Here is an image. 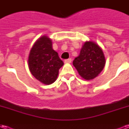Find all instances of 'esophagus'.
Returning <instances> with one entry per match:
<instances>
[{"label": "esophagus", "instance_id": "1", "mask_svg": "<svg viewBox=\"0 0 129 129\" xmlns=\"http://www.w3.org/2000/svg\"><path fill=\"white\" fill-rule=\"evenodd\" d=\"M71 61H72V59H68L64 60L65 63H71Z\"/></svg>", "mask_w": 129, "mask_h": 129}]
</instances>
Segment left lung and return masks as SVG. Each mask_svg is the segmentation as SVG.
Listing matches in <instances>:
<instances>
[{
    "label": "left lung",
    "mask_w": 129,
    "mask_h": 129,
    "mask_svg": "<svg viewBox=\"0 0 129 129\" xmlns=\"http://www.w3.org/2000/svg\"><path fill=\"white\" fill-rule=\"evenodd\" d=\"M73 63L82 78L91 80L102 71L106 59L102 48L96 43L86 41Z\"/></svg>",
    "instance_id": "8db88e82"
}]
</instances>
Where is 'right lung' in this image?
I'll return each instance as SVG.
<instances>
[{
    "label": "right lung",
    "instance_id": "add662e5",
    "mask_svg": "<svg viewBox=\"0 0 129 129\" xmlns=\"http://www.w3.org/2000/svg\"><path fill=\"white\" fill-rule=\"evenodd\" d=\"M63 62L52 48V40L42 36L32 46L28 57L29 71L37 80L46 85L56 81Z\"/></svg>",
    "mask_w": 129,
    "mask_h": 129
}]
</instances>
